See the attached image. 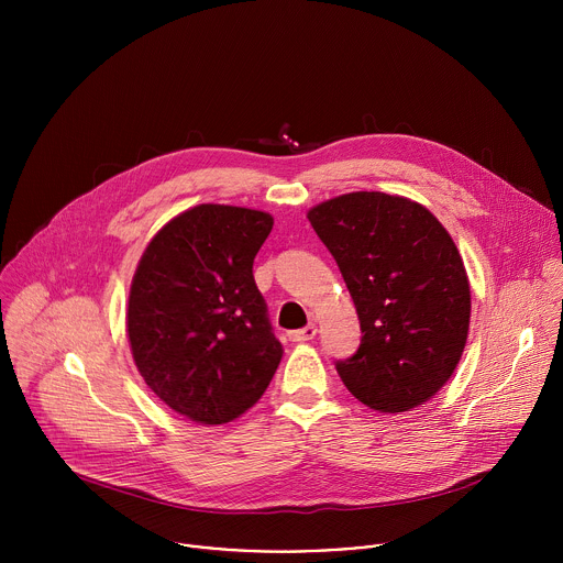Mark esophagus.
I'll return each instance as SVG.
<instances>
[{
  "label": "esophagus",
  "instance_id": "34e87169",
  "mask_svg": "<svg viewBox=\"0 0 563 563\" xmlns=\"http://www.w3.org/2000/svg\"><path fill=\"white\" fill-rule=\"evenodd\" d=\"M316 332H318V328L313 325V323H309L307 328H302V330H294V332H289V339L294 341V343H305V341H311L313 336H316Z\"/></svg>",
  "mask_w": 563,
  "mask_h": 563
}]
</instances>
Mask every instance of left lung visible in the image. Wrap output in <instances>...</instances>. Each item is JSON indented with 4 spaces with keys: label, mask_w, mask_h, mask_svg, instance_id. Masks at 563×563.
I'll list each match as a JSON object with an SVG mask.
<instances>
[{
    "label": "left lung",
    "mask_w": 563,
    "mask_h": 563,
    "mask_svg": "<svg viewBox=\"0 0 563 563\" xmlns=\"http://www.w3.org/2000/svg\"><path fill=\"white\" fill-rule=\"evenodd\" d=\"M361 320L356 354L336 361L363 406H423L452 376L470 328V283L445 227L419 202L356 191L307 213Z\"/></svg>",
    "instance_id": "left-lung-1"
}]
</instances>
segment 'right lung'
<instances>
[{"instance_id":"obj_1","label":"right lung","mask_w":563,"mask_h":563,"mask_svg":"<svg viewBox=\"0 0 563 563\" xmlns=\"http://www.w3.org/2000/svg\"><path fill=\"white\" fill-rule=\"evenodd\" d=\"M265 211L198 205L159 229L135 269L126 332L144 383L174 412L220 426L265 394L283 345L254 280Z\"/></svg>"}]
</instances>
